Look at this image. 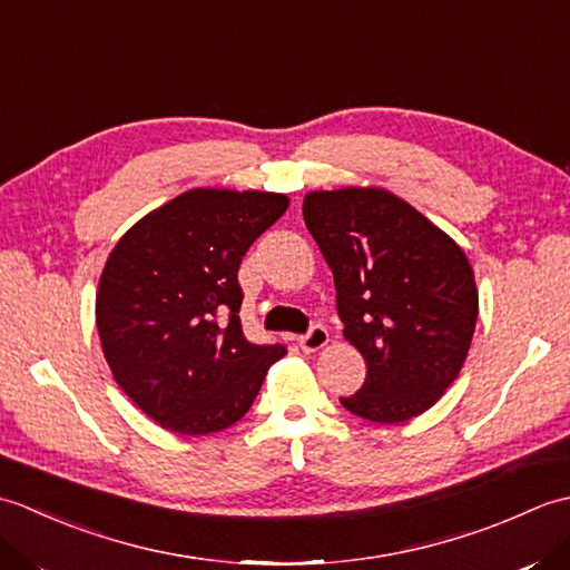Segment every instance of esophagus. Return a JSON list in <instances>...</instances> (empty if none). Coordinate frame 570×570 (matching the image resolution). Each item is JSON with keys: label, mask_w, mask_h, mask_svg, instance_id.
I'll use <instances>...</instances> for the list:
<instances>
[{"label": "esophagus", "mask_w": 570, "mask_h": 570, "mask_svg": "<svg viewBox=\"0 0 570 570\" xmlns=\"http://www.w3.org/2000/svg\"><path fill=\"white\" fill-rule=\"evenodd\" d=\"M328 341H331L328 328H323V325H311L308 333L298 337V345L304 353H318L321 347L328 345Z\"/></svg>", "instance_id": "34e87169"}]
</instances>
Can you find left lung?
I'll list each match as a JSON object with an SVG mask.
<instances>
[{"instance_id": "1", "label": "left lung", "mask_w": 570, "mask_h": 570, "mask_svg": "<svg viewBox=\"0 0 570 570\" xmlns=\"http://www.w3.org/2000/svg\"><path fill=\"white\" fill-rule=\"evenodd\" d=\"M304 220L333 269L345 341L367 365L365 384L341 404L377 423L423 414L455 382L475 333L463 249L382 188L308 193Z\"/></svg>"}]
</instances>
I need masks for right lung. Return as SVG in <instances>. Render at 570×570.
I'll return each mask as SVG.
<instances>
[{
  "mask_svg": "<svg viewBox=\"0 0 570 570\" xmlns=\"http://www.w3.org/2000/svg\"><path fill=\"white\" fill-rule=\"evenodd\" d=\"M288 208L282 193L196 188L117 242L95 301L117 384L144 414L205 435L247 414L278 343L242 333L237 272L252 242Z\"/></svg>",
  "mask_w": 570,
  "mask_h": 570,
  "instance_id": "1",
  "label": "right lung"
}]
</instances>
